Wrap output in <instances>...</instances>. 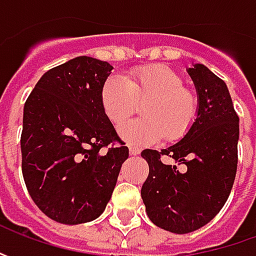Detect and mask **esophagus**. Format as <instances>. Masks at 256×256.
I'll list each match as a JSON object with an SVG mask.
<instances>
[{"instance_id":"esophagus-1","label":"esophagus","mask_w":256,"mask_h":256,"mask_svg":"<svg viewBox=\"0 0 256 256\" xmlns=\"http://www.w3.org/2000/svg\"><path fill=\"white\" fill-rule=\"evenodd\" d=\"M140 152H141V150L140 148H136V146H130V155H132V156H135V155H140Z\"/></svg>"}]
</instances>
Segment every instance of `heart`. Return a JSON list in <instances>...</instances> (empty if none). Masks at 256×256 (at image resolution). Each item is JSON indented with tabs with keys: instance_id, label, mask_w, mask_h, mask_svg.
Masks as SVG:
<instances>
[{
	"instance_id": "obj_1",
	"label": "heart",
	"mask_w": 256,
	"mask_h": 256,
	"mask_svg": "<svg viewBox=\"0 0 256 256\" xmlns=\"http://www.w3.org/2000/svg\"><path fill=\"white\" fill-rule=\"evenodd\" d=\"M104 114L114 125L130 118L140 103L145 120L120 126L124 141L132 145H151L175 141L190 131L198 112L195 95L182 86V80L165 65H150L132 71L125 78L110 76L101 88Z\"/></svg>"
}]
</instances>
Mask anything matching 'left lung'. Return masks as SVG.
Here are the masks:
<instances>
[{"label":"left lung","instance_id":"left-lung-1","mask_svg":"<svg viewBox=\"0 0 256 256\" xmlns=\"http://www.w3.org/2000/svg\"><path fill=\"white\" fill-rule=\"evenodd\" d=\"M198 95L196 118L181 141L156 151L144 150L150 174L141 196L150 220L174 234L200 230L215 218L231 194L238 164L240 118L226 84L205 65L186 68ZM168 154L176 166H165Z\"/></svg>","mask_w":256,"mask_h":256}]
</instances>
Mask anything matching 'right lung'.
Returning <instances> with one entry per match:
<instances>
[{"label": "right lung", "instance_id": "obj_1", "mask_svg": "<svg viewBox=\"0 0 256 256\" xmlns=\"http://www.w3.org/2000/svg\"><path fill=\"white\" fill-rule=\"evenodd\" d=\"M112 65L76 56L46 71L24 105L22 175L32 201L60 224L96 220L111 200L128 146L104 114ZM114 142L120 147L102 148Z\"/></svg>", "mask_w": 256, "mask_h": 256}]
</instances>
